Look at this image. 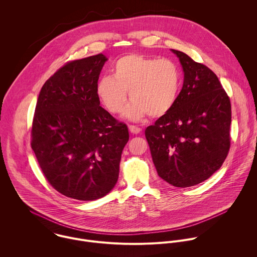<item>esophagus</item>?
Listing matches in <instances>:
<instances>
[{
  "instance_id": "esophagus-1",
  "label": "esophagus",
  "mask_w": 257,
  "mask_h": 257,
  "mask_svg": "<svg viewBox=\"0 0 257 257\" xmlns=\"http://www.w3.org/2000/svg\"><path fill=\"white\" fill-rule=\"evenodd\" d=\"M128 128H130V132H131L132 134H134V135H138V134H141V133H142V128L139 127V126H137V125L131 124V125H128Z\"/></svg>"
}]
</instances>
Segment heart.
Here are the masks:
<instances>
[{"label": "heart", "mask_w": 257, "mask_h": 257, "mask_svg": "<svg viewBox=\"0 0 257 257\" xmlns=\"http://www.w3.org/2000/svg\"><path fill=\"white\" fill-rule=\"evenodd\" d=\"M111 72L112 77L104 76L97 84V95L110 113L123 109L126 92L133 101L123 114L133 120L147 114L161 117L173 109L178 99L181 73L170 59L128 54L114 63Z\"/></svg>", "instance_id": "obj_1"}]
</instances>
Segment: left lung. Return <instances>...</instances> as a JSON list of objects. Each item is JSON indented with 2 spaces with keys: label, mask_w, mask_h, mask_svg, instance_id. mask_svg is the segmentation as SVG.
Masks as SVG:
<instances>
[{
  "label": "left lung",
  "mask_w": 257,
  "mask_h": 257,
  "mask_svg": "<svg viewBox=\"0 0 257 257\" xmlns=\"http://www.w3.org/2000/svg\"><path fill=\"white\" fill-rule=\"evenodd\" d=\"M171 50L183 67V87L173 109L147 126L146 138L159 177L186 188L207 180L226 158L231 106L209 67Z\"/></svg>",
  "instance_id": "8db88e82"
}]
</instances>
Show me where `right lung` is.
<instances>
[{
    "mask_svg": "<svg viewBox=\"0 0 257 257\" xmlns=\"http://www.w3.org/2000/svg\"><path fill=\"white\" fill-rule=\"evenodd\" d=\"M108 60L99 53L69 61L42 86L31 146L60 194L80 201L106 196L118 178L127 125L100 106L97 84Z\"/></svg>",
    "mask_w": 257,
    "mask_h": 257,
    "instance_id": "right-lung-1",
    "label": "right lung"
}]
</instances>
